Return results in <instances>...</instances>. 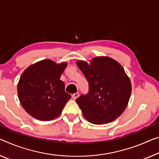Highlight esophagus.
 Returning a JSON list of instances; mask_svg holds the SVG:
<instances>
[{"label": "esophagus", "instance_id": "obj_1", "mask_svg": "<svg viewBox=\"0 0 159 159\" xmlns=\"http://www.w3.org/2000/svg\"><path fill=\"white\" fill-rule=\"evenodd\" d=\"M79 96H80V94L78 93V92H76V93L73 94L72 95V97L73 99H76Z\"/></svg>", "mask_w": 159, "mask_h": 159}]
</instances>
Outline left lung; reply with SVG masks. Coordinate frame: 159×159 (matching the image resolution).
Wrapping results in <instances>:
<instances>
[{
	"mask_svg": "<svg viewBox=\"0 0 159 159\" xmlns=\"http://www.w3.org/2000/svg\"><path fill=\"white\" fill-rule=\"evenodd\" d=\"M77 65L89 82V92L76 102L85 119L94 124L113 121L123 113L131 93V84L124 68L115 60L97 57Z\"/></svg>",
	"mask_w": 159,
	"mask_h": 159,
	"instance_id": "8db88e82",
	"label": "left lung"
}]
</instances>
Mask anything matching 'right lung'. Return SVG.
Masks as SVG:
<instances>
[{
  "label": "right lung",
  "mask_w": 159,
  "mask_h": 159,
  "mask_svg": "<svg viewBox=\"0 0 159 159\" xmlns=\"http://www.w3.org/2000/svg\"><path fill=\"white\" fill-rule=\"evenodd\" d=\"M67 62L56 64L44 60L23 72L18 84V98L23 109L34 118L50 121L60 116L71 95L60 80Z\"/></svg>",
  "instance_id": "add662e5"
}]
</instances>
